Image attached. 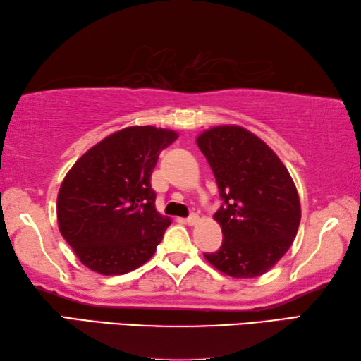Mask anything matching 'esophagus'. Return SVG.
<instances>
[{"label": "esophagus", "instance_id": "34e87169", "mask_svg": "<svg viewBox=\"0 0 361 361\" xmlns=\"http://www.w3.org/2000/svg\"><path fill=\"white\" fill-rule=\"evenodd\" d=\"M186 222H188L189 225H195L197 222H199V216H197L195 213H192V214H190V216L186 219Z\"/></svg>", "mask_w": 361, "mask_h": 361}]
</instances>
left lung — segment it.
I'll use <instances>...</instances> for the list:
<instances>
[{"instance_id":"8db88e82","label":"left lung","mask_w":361,"mask_h":361,"mask_svg":"<svg viewBox=\"0 0 361 361\" xmlns=\"http://www.w3.org/2000/svg\"><path fill=\"white\" fill-rule=\"evenodd\" d=\"M197 145L224 200L214 214L222 245L204 258L235 279L266 274L299 230L300 202L291 175L272 148L243 126H214L197 137Z\"/></svg>"}]
</instances>
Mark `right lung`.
<instances>
[{
  "label": "right lung",
  "instance_id": "right-lung-1",
  "mask_svg": "<svg viewBox=\"0 0 361 361\" xmlns=\"http://www.w3.org/2000/svg\"><path fill=\"white\" fill-rule=\"evenodd\" d=\"M178 133L128 126L82 154L58 194L61 235L90 271L122 275L153 257L171 219L154 208L150 176Z\"/></svg>",
  "mask_w": 361,
  "mask_h": 361
}]
</instances>
